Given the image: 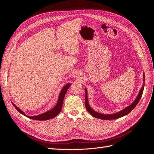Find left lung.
Masks as SVG:
<instances>
[{
  "label": "left lung",
  "mask_w": 154,
  "mask_h": 154,
  "mask_svg": "<svg viewBox=\"0 0 154 154\" xmlns=\"http://www.w3.org/2000/svg\"><path fill=\"white\" fill-rule=\"evenodd\" d=\"M143 85L141 88V89L137 95V97H136L135 100L132 103H131L130 106L127 107L125 109H123L122 110H121L117 113H116V114H100V113L97 112L95 110H94L89 106L88 104V98H87V91L86 88H85V107L87 110L90 113V114L94 117L97 118V119H103V120H113V119H117L119 118H120L122 117H124L126 115H127L128 114H129L134 108L135 107L137 106V103H139L141 97L142 95L143 94V88H144V85H145V74H143Z\"/></svg>",
  "instance_id": "obj_1"
}]
</instances>
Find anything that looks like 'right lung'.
I'll use <instances>...</instances> for the list:
<instances>
[{
    "mask_svg": "<svg viewBox=\"0 0 154 154\" xmlns=\"http://www.w3.org/2000/svg\"><path fill=\"white\" fill-rule=\"evenodd\" d=\"M71 85V84H67L65 86H63V87L62 88V91L59 94V99L57 101V103L56 106L51 110L46 112L44 114H40L38 116H28L27 115H26L24 114L23 112L19 108H18L15 105L12 103V105L14 106V107L17 109L21 114L25 116L26 117H27L28 118L32 119V120H49L51 119L54 118L55 117H56L57 116L59 113L60 112L62 108V104H63V99L64 97L66 95V92L67 91L68 88H69L70 85Z\"/></svg>",
    "mask_w": 154,
    "mask_h": 154,
    "instance_id": "right-lung-1",
    "label": "right lung"
}]
</instances>
